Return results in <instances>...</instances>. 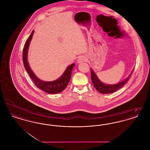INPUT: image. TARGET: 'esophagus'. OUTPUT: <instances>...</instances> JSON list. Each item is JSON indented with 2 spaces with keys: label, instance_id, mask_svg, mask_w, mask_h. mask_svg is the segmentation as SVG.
Listing matches in <instances>:
<instances>
[{
  "label": "esophagus",
  "instance_id": "1",
  "mask_svg": "<svg viewBox=\"0 0 150 150\" xmlns=\"http://www.w3.org/2000/svg\"><path fill=\"white\" fill-rule=\"evenodd\" d=\"M86 60V58L84 56H80V57H79L78 59V64H80V63H82L83 62H84Z\"/></svg>",
  "mask_w": 150,
  "mask_h": 150
}]
</instances>
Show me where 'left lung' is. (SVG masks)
<instances>
[{
	"label": "left lung",
	"mask_w": 150,
	"mask_h": 150,
	"mask_svg": "<svg viewBox=\"0 0 150 150\" xmlns=\"http://www.w3.org/2000/svg\"><path fill=\"white\" fill-rule=\"evenodd\" d=\"M134 69L129 74L128 78L124 79L121 82H119L115 84H106L102 82L97 77V75L96 74L95 72L93 71L92 69H91V80L93 83V85L94 86L96 90L99 92L100 93L102 94H109V93H114L115 92L117 91L119 89H120L123 86H124L126 83L128 81L129 79L130 78L132 73Z\"/></svg>",
	"instance_id": "1"
}]
</instances>
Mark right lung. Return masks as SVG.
I'll list each match as a JSON object with an SVG mask.
<instances>
[{
	"label": "right lung",
	"instance_id": "obj_1",
	"mask_svg": "<svg viewBox=\"0 0 150 150\" xmlns=\"http://www.w3.org/2000/svg\"><path fill=\"white\" fill-rule=\"evenodd\" d=\"M34 33V30H33L28 39L26 42L25 43L23 50V62L25 66V68L28 72L29 76L33 80L36 86L43 91L44 92L49 94H57L62 92L66 86L68 85L70 80L71 76L72 71L73 67L75 66V64L68 66L65 70L63 74L55 80L51 81H43L38 78L35 75V74L31 69L30 65L28 61V54L29 50V45L31 42V40L33 38V34Z\"/></svg>",
	"mask_w": 150,
	"mask_h": 150
}]
</instances>
